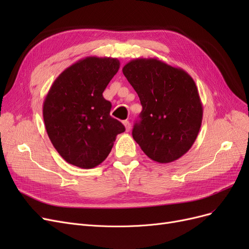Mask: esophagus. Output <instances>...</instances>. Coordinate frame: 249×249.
<instances>
[{
  "instance_id": "obj_1",
  "label": "esophagus",
  "mask_w": 249,
  "mask_h": 249,
  "mask_svg": "<svg viewBox=\"0 0 249 249\" xmlns=\"http://www.w3.org/2000/svg\"><path fill=\"white\" fill-rule=\"evenodd\" d=\"M124 126H125V131L129 132V131L131 130V124H130L129 120H124Z\"/></svg>"
}]
</instances>
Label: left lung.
Returning <instances> with one entry per match:
<instances>
[{
    "label": "left lung",
    "mask_w": 249,
    "mask_h": 249,
    "mask_svg": "<svg viewBox=\"0 0 249 249\" xmlns=\"http://www.w3.org/2000/svg\"><path fill=\"white\" fill-rule=\"evenodd\" d=\"M123 72L142 106L134 140L156 162L178 160L193 145L202 122L195 82L184 70L156 58L131 60Z\"/></svg>",
    "instance_id": "1"
}]
</instances>
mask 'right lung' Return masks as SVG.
Wrapping results in <instances>:
<instances>
[{
    "label": "right lung",
    "instance_id": "obj_1",
    "mask_svg": "<svg viewBox=\"0 0 249 249\" xmlns=\"http://www.w3.org/2000/svg\"><path fill=\"white\" fill-rule=\"evenodd\" d=\"M119 65L116 58L86 57L67 67L51 86L42 107L44 125L67 163L85 169L97 166L124 132L103 96Z\"/></svg>",
    "mask_w": 249,
    "mask_h": 249
}]
</instances>
